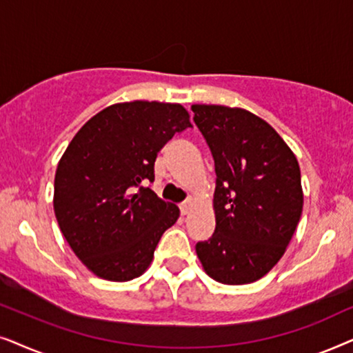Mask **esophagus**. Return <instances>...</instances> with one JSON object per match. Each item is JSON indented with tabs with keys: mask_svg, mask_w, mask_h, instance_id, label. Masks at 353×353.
Returning a JSON list of instances; mask_svg holds the SVG:
<instances>
[{
	"mask_svg": "<svg viewBox=\"0 0 353 353\" xmlns=\"http://www.w3.org/2000/svg\"><path fill=\"white\" fill-rule=\"evenodd\" d=\"M194 205H195L194 199H189V200H185L184 203L181 205V211H182V214H189L190 211H192V208H194Z\"/></svg>",
	"mask_w": 353,
	"mask_h": 353,
	"instance_id": "obj_1",
	"label": "esophagus"
}]
</instances>
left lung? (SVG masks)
<instances>
[{
  "label": "left lung",
  "mask_w": 353,
  "mask_h": 353,
  "mask_svg": "<svg viewBox=\"0 0 353 353\" xmlns=\"http://www.w3.org/2000/svg\"><path fill=\"white\" fill-rule=\"evenodd\" d=\"M213 153L216 228L196 243L203 271L221 284H250L283 258L302 216L303 190L292 150L243 108L192 105Z\"/></svg>",
  "instance_id": "obj_1"
}]
</instances>
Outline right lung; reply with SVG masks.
<instances>
[{"label": "right lung", "instance_id": "add662e5", "mask_svg": "<svg viewBox=\"0 0 353 353\" xmlns=\"http://www.w3.org/2000/svg\"><path fill=\"white\" fill-rule=\"evenodd\" d=\"M179 103L134 100L105 108L74 135L54 176L53 206L75 256L98 278L142 276L179 208L143 187L158 152L192 128Z\"/></svg>", "mask_w": 353, "mask_h": 353}]
</instances>
